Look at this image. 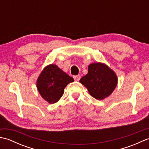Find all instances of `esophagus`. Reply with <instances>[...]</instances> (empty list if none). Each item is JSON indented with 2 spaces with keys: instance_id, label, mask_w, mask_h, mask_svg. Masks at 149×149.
Instances as JSON below:
<instances>
[{
  "instance_id": "obj_1",
  "label": "esophagus",
  "mask_w": 149,
  "mask_h": 149,
  "mask_svg": "<svg viewBox=\"0 0 149 149\" xmlns=\"http://www.w3.org/2000/svg\"><path fill=\"white\" fill-rule=\"evenodd\" d=\"M74 79L75 81H79V79H81V76L80 75H74Z\"/></svg>"
}]
</instances>
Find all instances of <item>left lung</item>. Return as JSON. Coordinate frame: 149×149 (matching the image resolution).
<instances>
[{"mask_svg": "<svg viewBox=\"0 0 149 149\" xmlns=\"http://www.w3.org/2000/svg\"><path fill=\"white\" fill-rule=\"evenodd\" d=\"M116 74L102 63H92L88 66V74L80 79L95 99L102 100L110 95L117 85Z\"/></svg>", "mask_w": 149, "mask_h": 149, "instance_id": "1", "label": "left lung"}]
</instances>
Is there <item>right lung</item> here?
Instances as JSON below:
<instances>
[{
	"instance_id": "obj_1",
	"label": "right lung",
	"mask_w": 149,
	"mask_h": 149,
	"mask_svg": "<svg viewBox=\"0 0 149 149\" xmlns=\"http://www.w3.org/2000/svg\"><path fill=\"white\" fill-rule=\"evenodd\" d=\"M74 81L55 65H50L44 68L37 81V88L44 99L50 104L55 103L64 93L66 85Z\"/></svg>"
}]
</instances>
